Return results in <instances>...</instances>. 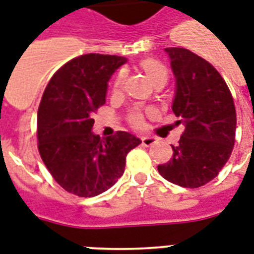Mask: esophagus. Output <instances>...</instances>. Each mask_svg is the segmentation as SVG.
I'll list each match as a JSON object with an SVG mask.
<instances>
[{"label": "esophagus", "mask_w": 254, "mask_h": 254, "mask_svg": "<svg viewBox=\"0 0 254 254\" xmlns=\"http://www.w3.org/2000/svg\"><path fill=\"white\" fill-rule=\"evenodd\" d=\"M141 141H142V145L146 146V147H150V146H152V145H154V143H155V138H152V137H142Z\"/></svg>", "instance_id": "1"}]
</instances>
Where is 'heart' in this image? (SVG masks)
<instances>
[{
    "label": "heart",
    "instance_id": "obj_1",
    "mask_svg": "<svg viewBox=\"0 0 254 254\" xmlns=\"http://www.w3.org/2000/svg\"><path fill=\"white\" fill-rule=\"evenodd\" d=\"M139 66L146 73L151 82L154 84L158 83V82H167V78H168V70H167L166 65L163 63H160L159 60L155 59H145L142 60L139 63ZM124 82H125V74L124 71H120L117 74L115 80H113L112 86V92L113 94H119V92L123 91L124 88ZM129 124L134 127H141L143 125V113L139 111V109H133L130 113H129Z\"/></svg>",
    "mask_w": 254,
    "mask_h": 254
}]
</instances>
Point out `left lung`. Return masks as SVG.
I'll use <instances>...</instances> for the list:
<instances>
[{"mask_svg":"<svg viewBox=\"0 0 254 254\" xmlns=\"http://www.w3.org/2000/svg\"><path fill=\"white\" fill-rule=\"evenodd\" d=\"M176 77L172 111L185 127L170 162L158 171L184 188H199L215 179L234 150L236 109L219 71L185 48H166Z\"/></svg>","mask_w":254,"mask_h":254,"instance_id":"obj_1","label":"left lung"}]
</instances>
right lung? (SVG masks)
Listing matches in <instances>:
<instances>
[{"mask_svg":"<svg viewBox=\"0 0 254 254\" xmlns=\"http://www.w3.org/2000/svg\"><path fill=\"white\" fill-rule=\"evenodd\" d=\"M125 57L88 53L67 61L45 87L38 109V148L55 181L78 197H95L116 184L127 152L141 139L127 131L100 139L94 113L106 103L108 80Z\"/></svg>","mask_w":254,"mask_h":254,"instance_id":"obj_1","label":"right lung"}]
</instances>
